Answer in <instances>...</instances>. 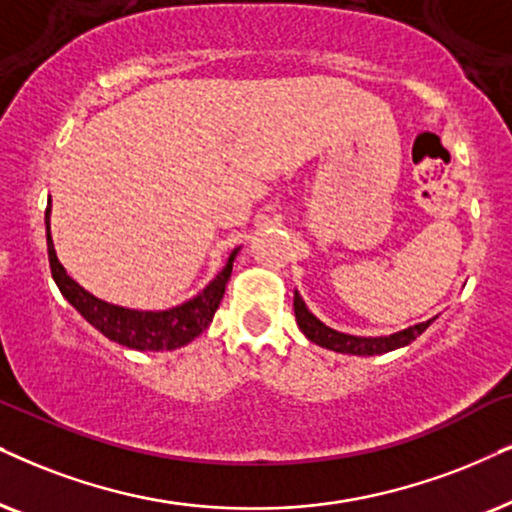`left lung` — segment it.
Masks as SVG:
<instances>
[{"instance_id":"8db88e82","label":"left lung","mask_w":512,"mask_h":512,"mask_svg":"<svg viewBox=\"0 0 512 512\" xmlns=\"http://www.w3.org/2000/svg\"><path fill=\"white\" fill-rule=\"evenodd\" d=\"M293 309H295L297 326H300V331L307 335V340H312L314 345H319V347L333 349V352L357 354V357H373V354H385V352H392V349L411 345V342L416 340L418 335L423 333L425 328H428L430 323L437 319V316H435V319L416 323V326H409V328H404V331L392 333V335H378V338H361V335H347V333L335 331V328L326 326V323L316 319V316L307 309V304H304V300L300 297V293H297V290H295V297H293Z\"/></svg>"}]
</instances>
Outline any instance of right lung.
<instances>
[{"mask_svg":"<svg viewBox=\"0 0 512 512\" xmlns=\"http://www.w3.org/2000/svg\"><path fill=\"white\" fill-rule=\"evenodd\" d=\"M51 198L44 212V224H47V250H49V267L51 276H54L58 290L73 307L87 319L96 331L106 335L108 340L125 345L129 349H139V352H163V349H177L189 345L193 338L212 323L219 302L224 297V288L231 278V269H234V260L238 250L229 255L224 269L212 278L196 297L177 304L172 309H160V312H141V309L120 307V304H111L106 300L84 290L80 283L68 276L63 264L58 262L54 241H51Z\"/></svg>","mask_w":512,"mask_h":512,"instance_id":"add662e5","label":"right lung"}]
</instances>
